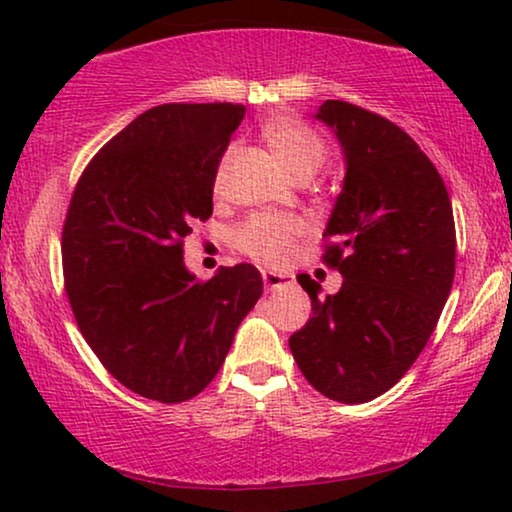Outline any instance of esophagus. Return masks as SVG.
<instances>
[{
  "label": "esophagus",
  "instance_id": "obj_1",
  "mask_svg": "<svg viewBox=\"0 0 512 512\" xmlns=\"http://www.w3.org/2000/svg\"><path fill=\"white\" fill-rule=\"evenodd\" d=\"M263 284L268 291H275V289H279V286L289 284V277L277 275V272H272V270H263Z\"/></svg>",
  "mask_w": 512,
  "mask_h": 512
}]
</instances>
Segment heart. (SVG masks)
I'll return each instance as SVG.
<instances>
[{"mask_svg":"<svg viewBox=\"0 0 512 512\" xmlns=\"http://www.w3.org/2000/svg\"><path fill=\"white\" fill-rule=\"evenodd\" d=\"M263 139L275 153L279 165L291 174L293 179L314 177L319 167L326 163L328 146L324 137L319 135L312 125L300 118L275 116L263 125ZM230 160V151L221 158L219 170H216L214 186L219 188L226 177V167ZM300 233V223L293 216L284 214H254L244 219L233 230V244L242 254L268 265H282L291 254L293 242Z\"/></svg>","mask_w":512,"mask_h":512,"instance_id":"obj_1","label":"heart"}]
</instances>
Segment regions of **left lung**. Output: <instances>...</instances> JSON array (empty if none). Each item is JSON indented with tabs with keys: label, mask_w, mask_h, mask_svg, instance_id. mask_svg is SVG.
<instances>
[{
	"label": "left lung",
	"mask_w": 512,
	"mask_h": 512,
	"mask_svg": "<svg viewBox=\"0 0 512 512\" xmlns=\"http://www.w3.org/2000/svg\"><path fill=\"white\" fill-rule=\"evenodd\" d=\"M345 151V184L324 230V261L342 286L321 298L298 282L312 319L289 347L326 398L366 403L408 373L436 328L454 279L450 193L415 139L380 114L342 100L317 111Z\"/></svg>",
	"instance_id": "obj_1"
}]
</instances>
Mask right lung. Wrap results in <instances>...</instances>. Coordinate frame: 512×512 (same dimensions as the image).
<instances>
[{
    "mask_svg": "<svg viewBox=\"0 0 512 512\" xmlns=\"http://www.w3.org/2000/svg\"><path fill=\"white\" fill-rule=\"evenodd\" d=\"M242 104H160L95 153L62 226L79 331L123 387L160 403L198 396L263 293L254 265L195 279L184 240L212 216L214 177Z\"/></svg>",
    "mask_w": 512,
    "mask_h": 512,
    "instance_id": "obj_1",
    "label": "right lung"
}]
</instances>
